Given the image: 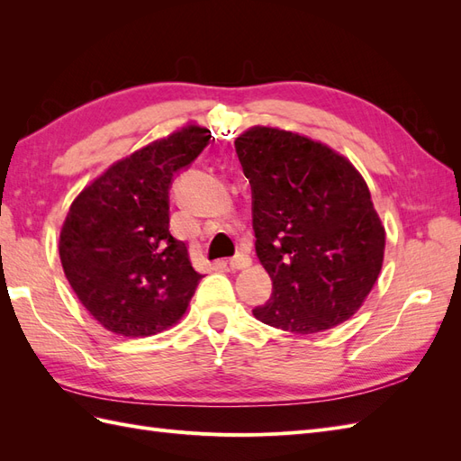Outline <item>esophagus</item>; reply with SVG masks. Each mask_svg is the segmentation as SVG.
I'll list each match as a JSON object with an SVG mask.
<instances>
[{
	"instance_id": "34e87169",
	"label": "esophagus",
	"mask_w": 461,
	"mask_h": 461,
	"mask_svg": "<svg viewBox=\"0 0 461 461\" xmlns=\"http://www.w3.org/2000/svg\"><path fill=\"white\" fill-rule=\"evenodd\" d=\"M249 265H252V258H249L248 254H239V256H234V258L229 261V267H230L232 271L246 269V267H249Z\"/></svg>"
}]
</instances>
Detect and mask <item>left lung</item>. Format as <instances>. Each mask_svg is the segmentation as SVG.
<instances>
[{"label": "left lung", "mask_w": 461, "mask_h": 461, "mask_svg": "<svg viewBox=\"0 0 461 461\" xmlns=\"http://www.w3.org/2000/svg\"><path fill=\"white\" fill-rule=\"evenodd\" d=\"M252 186L256 254L273 294L254 317L294 334L337 327L379 278L386 232L359 171L323 142L276 127L234 140Z\"/></svg>", "instance_id": "obj_1"}]
</instances>
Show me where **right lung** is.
Instances as JSON below:
<instances>
[{
  "label": "right lung",
  "instance_id": "add662e5",
  "mask_svg": "<svg viewBox=\"0 0 461 461\" xmlns=\"http://www.w3.org/2000/svg\"><path fill=\"white\" fill-rule=\"evenodd\" d=\"M209 140V129L188 122L115 161L68 207L59 234L63 271L104 329L149 337L185 315L202 275L169 230V186Z\"/></svg>",
  "mask_w": 461,
  "mask_h": 461
}]
</instances>
